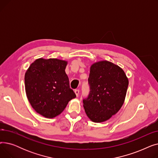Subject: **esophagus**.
Here are the masks:
<instances>
[{
    "instance_id": "esophagus-1",
    "label": "esophagus",
    "mask_w": 158,
    "mask_h": 158,
    "mask_svg": "<svg viewBox=\"0 0 158 158\" xmlns=\"http://www.w3.org/2000/svg\"><path fill=\"white\" fill-rule=\"evenodd\" d=\"M74 92H75V94H76V96H77V97H78L79 94V89H75Z\"/></svg>"
}]
</instances>
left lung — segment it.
Returning <instances> with one entry per match:
<instances>
[{
    "label": "left lung",
    "mask_w": 158,
    "mask_h": 158,
    "mask_svg": "<svg viewBox=\"0 0 158 158\" xmlns=\"http://www.w3.org/2000/svg\"><path fill=\"white\" fill-rule=\"evenodd\" d=\"M89 94L83 99L88 117L94 122L109 120L122 106L129 85L124 71L111 62L101 61L90 67Z\"/></svg>",
    "instance_id": "8db88e82"
}]
</instances>
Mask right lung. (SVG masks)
<instances>
[{"mask_svg":"<svg viewBox=\"0 0 158 158\" xmlns=\"http://www.w3.org/2000/svg\"><path fill=\"white\" fill-rule=\"evenodd\" d=\"M67 61L54 58L35 60L25 74V88L32 108L45 118L61 114L72 98L76 97L70 88L65 72Z\"/></svg>","mask_w":158,"mask_h":158,"instance_id":"right-lung-1","label":"right lung"}]
</instances>
